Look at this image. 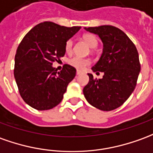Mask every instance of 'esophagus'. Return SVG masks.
I'll use <instances>...</instances> for the list:
<instances>
[{
	"label": "esophagus",
	"instance_id": "1",
	"mask_svg": "<svg viewBox=\"0 0 153 153\" xmlns=\"http://www.w3.org/2000/svg\"><path fill=\"white\" fill-rule=\"evenodd\" d=\"M76 74H77V75H79V74H82V72H81V71H79V70H77Z\"/></svg>",
	"mask_w": 153,
	"mask_h": 153
}]
</instances>
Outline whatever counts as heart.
Segmentation results:
<instances>
[{
	"label": "heart",
	"instance_id": "heart-1",
	"mask_svg": "<svg viewBox=\"0 0 153 153\" xmlns=\"http://www.w3.org/2000/svg\"><path fill=\"white\" fill-rule=\"evenodd\" d=\"M83 39L90 48H95L98 45V39L94 35L86 34V35H84L83 36ZM72 47H73V40L71 39H68L65 43L66 52H68V53L71 52ZM69 63L70 65L74 67L75 69L82 70L90 64V61L88 59L81 58V57H79V56H74L71 59H69Z\"/></svg>",
	"mask_w": 153,
	"mask_h": 153
}]
</instances>
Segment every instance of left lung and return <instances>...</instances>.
I'll return each instance as SVG.
<instances>
[{
    "label": "left lung",
    "instance_id": "left-lung-1",
    "mask_svg": "<svg viewBox=\"0 0 153 153\" xmlns=\"http://www.w3.org/2000/svg\"><path fill=\"white\" fill-rule=\"evenodd\" d=\"M99 36L103 45L99 61L92 67L94 72H103L102 79H94L88 74L89 81L83 93L88 103L102 111L120 107L136 87L140 73L139 56L128 36L113 25L84 27Z\"/></svg>",
    "mask_w": 153,
    "mask_h": 153
}]
</instances>
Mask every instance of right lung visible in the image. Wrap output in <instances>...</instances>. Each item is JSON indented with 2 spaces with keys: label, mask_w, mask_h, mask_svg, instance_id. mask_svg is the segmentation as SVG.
Returning <instances> with one entry per match:
<instances>
[{
  "label": "right lung",
  "mask_w": 153,
  "mask_h": 153,
  "mask_svg": "<svg viewBox=\"0 0 153 153\" xmlns=\"http://www.w3.org/2000/svg\"><path fill=\"white\" fill-rule=\"evenodd\" d=\"M80 29L45 21L21 40L15 57L14 76L21 98L33 108L51 109L62 101L76 69L65 65L57 72L52 65L65 55L66 41Z\"/></svg>",
  "instance_id": "right-lung-1"
}]
</instances>
